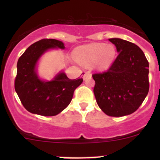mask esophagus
Returning a JSON list of instances; mask_svg holds the SVG:
<instances>
[{
    "label": "esophagus",
    "mask_w": 160,
    "mask_h": 160,
    "mask_svg": "<svg viewBox=\"0 0 160 160\" xmlns=\"http://www.w3.org/2000/svg\"><path fill=\"white\" fill-rule=\"evenodd\" d=\"M91 77V74L90 73V72H86L84 74H83V80H87L88 78H90Z\"/></svg>",
    "instance_id": "obj_1"
}]
</instances>
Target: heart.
<instances>
[{
  "mask_svg": "<svg viewBox=\"0 0 160 160\" xmlns=\"http://www.w3.org/2000/svg\"><path fill=\"white\" fill-rule=\"evenodd\" d=\"M116 50L113 45L105 43H90L79 46L75 51V59L83 66H91L99 70H106L111 67L115 58Z\"/></svg>",
  "mask_w": 160,
  "mask_h": 160,
  "instance_id": "b5f03b06",
  "label": "heart"
}]
</instances>
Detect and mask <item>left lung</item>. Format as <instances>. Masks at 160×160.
I'll use <instances>...</instances> for the list:
<instances>
[{
  "label": "left lung",
  "mask_w": 160,
  "mask_h": 160,
  "mask_svg": "<svg viewBox=\"0 0 160 160\" xmlns=\"http://www.w3.org/2000/svg\"><path fill=\"white\" fill-rule=\"evenodd\" d=\"M108 40L118 55L107 72L93 75V93L98 106L107 115L122 117L135 112L147 96L149 62L134 43L118 38Z\"/></svg>",
  "instance_id": "obj_1"
}]
</instances>
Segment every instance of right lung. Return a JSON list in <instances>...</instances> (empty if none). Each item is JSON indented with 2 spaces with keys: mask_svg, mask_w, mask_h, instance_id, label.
I'll list each match as a JSON object with an SVG mask.
<instances>
[{
  "mask_svg": "<svg viewBox=\"0 0 160 160\" xmlns=\"http://www.w3.org/2000/svg\"><path fill=\"white\" fill-rule=\"evenodd\" d=\"M65 49L62 42L51 38L39 40L25 51L17 63L14 89L25 108L32 114L54 116L70 104L73 92L83 82L70 80L63 71L51 80H44L37 73L38 62L50 49Z\"/></svg>",
  "mask_w": 160,
  "mask_h": 160,
  "instance_id": "right-lung-1",
  "label": "right lung"
}]
</instances>
